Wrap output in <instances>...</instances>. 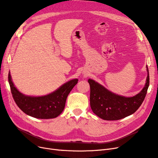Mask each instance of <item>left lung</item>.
Returning <instances> with one entry per match:
<instances>
[{
    "label": "left lung",
    "mask_w": 158,
    "mask_h": 158,
    "mask_svg": "<svg viewBox=\"0 0 158 158\" xmlns=\"http://www.w3.org/2000/svg\"><path fill=\"white\" fill-rule=\"evenodd\" d=\"M144 87L132 97L114 94L92 79H88L90 86V106L99 118L106 121H116L128 117L136 111L146 97L149 86V72Z\"/></svg>",
    "instance_id": "left-lung-1"
}]
</instances>
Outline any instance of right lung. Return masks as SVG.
I'll return each mask as SVG.
<instances>
[{
  "mask_svg": "<svg viewBox=\"0 0 158 158\" xmlns=\"http://www.w3.org/2000/svg\"><path fill=\"white\" fill-rule=\"evenodd\" d=\"M78 81L77 78L69 80L49 94L31 96L21 93L14 85L10 72L8 74L12 97L18 107L27 115L42 119L56 118L63 111L66 98Z\"/></svg>",
  "mask_w": 158,
  "mask_h": 158,
  "instance_id": "add662e5",
  "label": "right lung"
}]
</instances>
